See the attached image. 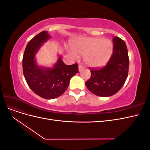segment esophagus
I'll return each instance as SVG.
<instances>
[{
	"instance_id": "34e87169",
	"label": "esophagus",
	"mask_w": 150,
	"mask_h": 150,
	"mask_svg": "<svg viewBox=\"0 0 150 150\" xmlns=\"http://www.w3.org/2000/svg\"><path fill=\"white\" fill-rule=\"evenodd\" d=\"M83 69H84L83 66L82 65H81V64H79V71H82Z\"/></svg>"
}]
</instances>
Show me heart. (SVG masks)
Returning <instances> with one entry per match:
<instances>
[{
    "label": "heart",
    "mask_w": 150,
    "mask_h": 150,
    "mask_svg": "<svg viewBox=\"0 0 150 150\" xmlns=\"http://www.w3.org/2000/svg\"><path fill=\"white\" fill-rule=\"evenodd\" d=\"M72 48L73 51H70V54L72 57H77V54L84 56L85 64L92 67L105 64L112 52L110 40L101 38H81L72 44Z\"/></svg>",
    "instance_id": "1"
}]
</instances>
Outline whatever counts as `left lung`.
<instances>
[{
    "instance_id": "obj_1",
    "label": "left lung",
    "mask_w": 150,
    "mask_h": 150,
    "mask_svg": "<svg viewBox=\"0 0 150 150\" xmlns=\"http://www.w3.org/2000/svg\"><path fill=\"white\" fill-rule=\"evenodd\" d=\"M112 54L107 64L101 68L90 67L91 77L86 86L91 92L99 96H111L124 85L128 75L129 57L123 40L113 39Z\"/></svg>"
}]
</instances>
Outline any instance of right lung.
<instances>
[{
  "label": "right lung",
  "mask_w": 150,
  "mask_h": 150,
  "mask_svg": "<svg viewBox=\"0 0 150 150\" xmlns=\"http://www.w3.org/2000/svg\"><path fill=\"white\" fill-rule=\"evenodd\" d=\"M49 37L46 31L35 35L27 45L22 58L23 73L29 88L38 96L47 99L61 96L69 86L70 79L79 72L77 63L66 65L61 57L52 69L36 65L35 54Z\"/></svg>",
  "instance_id": "add662e5"
}]
</instances>
